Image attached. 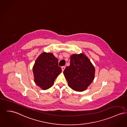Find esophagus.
<instances>
[{
  "instance_id": "obj_1",
  "label": "esophagus",
  "mask_w": 127,
  "mask_h": 127,
  "mask_svg": "<svg viewBox=\"0 0 127 127\" xmlns=\"http://www.w3.org/2000/svg\"><path fill=\"white\" fill-rule=\"evenodd\" d=\"M65 68V67L64 66H62V67H61V69H62V71H63L64 70Z\"/></svg>"
}]
</instances>
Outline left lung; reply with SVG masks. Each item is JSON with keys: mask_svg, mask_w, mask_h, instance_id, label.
<instances>
[{"mask_svg": "<svg viewBox=\"0 0 127 127\" xmlns=\"http://www.w3.org/2000/svg\"><path fill=\"white\" fill-rule=\"evenodd\" d=\"M95 67L83 53L73 54L70 58V65L63 73L68 86L77 92L87 89L95 78Z\"/></svg>", "mask_w": 127, "mask_h": 127, "instance_id": "1", "label": "left lung"}]
</instances>
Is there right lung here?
<instances>
[{"label": "right lung", "mask_w": 127, "mask_h": 127, "mask_svg": "<svg viewBox=\"0 0 127 127\" xmlns=\"http://www.w3.org/2000/svg\"><path fill=\"white\" fill-rule=\"evenodd\" d=\"M59 61L51 53L43 52L36 60L32 67L34 82L42 89L52 87L58 76L62 71Z\"/></svg>", "instance_id": "right-lung-1"}]
</instances>
